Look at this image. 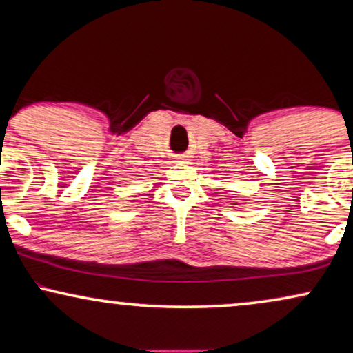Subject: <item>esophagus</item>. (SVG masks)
<instances>
[{"label": "esophagus", "instance_id": "obj_1", "mask_svg": "<svg viewBox=\"0 0 353 353\" xmlns=\"http://www.w3.org/2000/svg\"><path fill=\"white\" fill-rule=\"evenodd\" d=\"M185 161H186V159H183V157L178 159V162H185Z\"/></svg>", "mask_w": 353, "mask_h": 353}]
</instances>
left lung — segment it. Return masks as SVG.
<instances>
[{
  "instance_id": "8db88e82",
  "label": "left lung",
  "mask_w": 353,
  "mask_h": 353,
  "mask_svg": "<svg viewBox=\"0 0 353 353\" xmlns=\"http://www.w3.org/2000/svg\"><path fill=\"white\" fill-rule=\"evenodd\" d=\"M236 205H238V204H236Z\"/></svg>"
}]
</instances>
